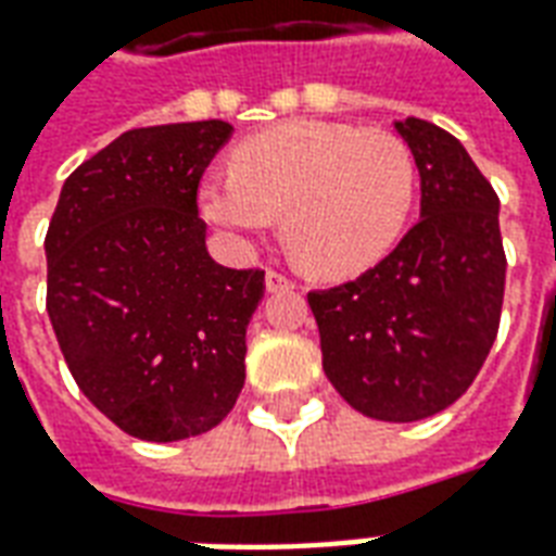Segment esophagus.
Listing matches in <instances>:
<instances>
[{
	"mask_svg": "<svg viewBox=\"0 0 556 556\" xmlns=\"http://www.w3.org/2000/svg\"><path fill=\"white\" fill-rule=\"evenodd\" d=\"M265 289L270 291V294H277V291H291V289H294V282H291L289 277H282V274H277V270H267V274H265Z\"/></svg>",
	"mask_w": 556,
	"mask_h": 556,
	"instance_id": "1",
	"label": "esophagus"
}]
</instances>
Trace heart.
Wrapping results in <instances>:
<instances>
[{
	"mask_svg": "<svg viewBox=\"0 0 556 556\" xmlns=\"http://www.w3.org/2000/svg\"><path fill=\"white\" fill-rule=\"evenodd\" d=\"M415 155L392 131L289 121L247 138L232 174L200 188L205 220L241 238L282 217L286 247L320 279L356 277L392 253L415 203Z\"/></svg>",
	"mask_w": 556,
	"mask_h": 556,
	"instance_id": "1",
	"label": "heart"
}]
</instances>
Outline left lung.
I'll list each match as a JSON object with an SVG mask.
<instances>
[{
    "mask_svg": "<svg viewBox=\"0 0 556 556\" xmlns=\"http://www.w3.org/2000/svg\"><path fill=\"white\" fill-rule=\"evenodd\" d=\"M394 131L421 179L418 224L359 279L309 291L324 374L356 413L421 421L475 382L497 336L507 258L497 194L466 147L433 123Z\"/></svg>",
    "mask_w": 556,
    "mask_h": 556,
    "instance_id": "left-lung-1",
    "label": "left lung"
}]
</instances>
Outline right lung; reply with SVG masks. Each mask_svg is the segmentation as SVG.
Instances as JSON below:
<instances>
[{"mask_svg": "<svg viewBox=\"0 0 556 556\" xmlns=\"http://www.w3.org/2000/svg\"><path fill=\"white\" fill-rule=\"evenodd\" d=\"M224 121L123 131L61 188L47 232V312L90 404L143 442L224 421L244 389L262 270L217 265L197 185Z\"/></svg>", "mask_w": 556, "mask_h": 556, "instance_id": "right-lung-1", "label": "right lung"}]
</instances>
